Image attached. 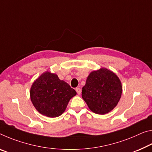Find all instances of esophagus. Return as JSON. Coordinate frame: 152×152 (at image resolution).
<instances>
[{
	"mask_svg": "<svg viewBox=\"0 0 152 152\" xmlns=\"http://www.w3.org/2000/svg\"><path fill=\"white\" fill-rule=\"evenodd\" d=\"M76 91L77 92V94H78V95H80L81 93V89L80 88H76Z\"/></svg>",
	"mask_w": 152,
	"mask_h": 152,
	"instance_id": "34e87169",
	"label": "esophagus"
}]
</instances>
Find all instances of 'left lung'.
I'll list each match as a JSON object with an SVG mask.
<instances>
[{"instance_id": "1", "label": "left lung", "mask_w": 152, "mask_h": 152, "mask_svg": "<svg viewBox=\"0 0 152 152\" xmlns=\"http://www.w3.org/2000/svg\"><path fill=\"white\" fill-rule=\"evenodd\" d=\"M122 86L118 77L106 68L91 72L82 89V97L93 112L105 114L116 106Z\"/></svg>"}]
</instances>
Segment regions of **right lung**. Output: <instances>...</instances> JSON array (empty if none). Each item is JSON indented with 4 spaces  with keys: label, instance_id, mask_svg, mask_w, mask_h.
Segmentation results:
<instances>
[{
    "label": "right lung",
    "instance_id": "obj_1",
    "mask_svg": "<svg viewBox=\"0 0 152 152\" xmlns=\"http://www.w3.org/2000/svg\"><path fill=\"white\" fill-rule=\"evenodd\" d=\"M76 95V91L68 84L48 71L34 82L30 89L34 106L40 114L50 118L63 114L69 100Z\"/></svg>",
    "mask_w": 152,
    "mask_h": 152
}]
</instances>
